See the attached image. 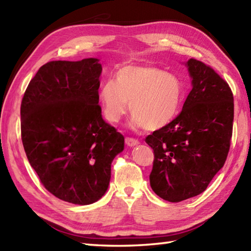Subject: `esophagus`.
<instances>
[{"instance_id": "34e87169", "label": "esophagus", "mask_w": 251, "mask_h": 251, "mask_svg": "<svg viewBox=\"0 0 251 251\" xmlns=\"http://www.w3.org/2000/svg\"><path fill=\"white\" fill-rule=\"evenodd\" d=\"M125 143L128 147H135L137 145H139V141L137 139H134V138H129V137H126L125 138Z\"/></svg>"}]
</instances>
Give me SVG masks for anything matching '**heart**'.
Listing matches in <instances>:
<instances>
[{"label": "heart", "mask_w": 251, "mask_h": 251, "mask_svg": "<svg viewBox=\"0 0 251 251\" xmlns=\"http://www.w3.org/2000/svg\"><path fill=\"white\" fill-rule=\"evenodd\" d=\"M183 100V86L172 73L150 65H128L116 71L113 81L99 90L103 116L117 123L127 111L134 128L159 129L175 119Z\"/></svg>", "instance_id": "heart-1"}]
</instances>
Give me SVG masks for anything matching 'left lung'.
Returning a JSON list of instances; mask_svg holds the SVG:
<instances>
[{
    "label": "left lung",
    "mask_w": 251,
    "mask_h": 251,
    "mask_svg": "<svg viewBox=\"0 0 251 251\" xmlns=\"http://www.w3.org/2000/svg\"><path fill=\"white\" fill-rule=\"evenodd\" d=\"M192 90L182 111L146 142L153 149L152 190L177 202L202 193L225 165L231 146L233 93L210 66L191 58Z\"/></svg>",
    "instance_id": "8db88e82"
}]
</instances>
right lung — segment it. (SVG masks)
Here are the masks:
<instances>
[{
  "label": "right lung",
  "mask_w": 251,
  "mask_h": 251,
  "mask_svg": "<svg viewBox=\"0 0 251 251\" xmlns=\"http://www.w3.org/2000/svg\"><path fill=\"white\" fill-rule=\"evenodd\" d=\"M99 60L50 61L21 100V140L44 188L68 202L88 205L108 190L111 163L124 136L101 116Z\"/></svg>",
  "instance_id": "right-lung-1"
}]
</instances>
